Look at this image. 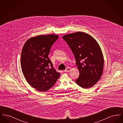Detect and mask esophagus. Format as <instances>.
I'll list each match as a JSON object with an SVG mask.
<instances>
[{"label":"esophagus","instance_id":"obj_1","mask_svg":"<svg viewBox=\"0 0 123 123\" xmlns=\"http://www.w3.org/2000/svg\"><path fill=\"white\" fill-rule=\"evenodd\" d=\"M70 70H71V69H70V68L68 67V68H67V69H66L64 70V72H69L70 71Z\"/></svg>","mask_w":123,"mask_h":123}]
</instances>
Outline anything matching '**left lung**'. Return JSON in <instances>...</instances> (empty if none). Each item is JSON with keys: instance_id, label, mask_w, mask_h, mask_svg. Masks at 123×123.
<instances>
[{"instance_id": "1", "label": "left lung", "mask_w": 123, "mask_h": 123, "mask_svg": "<svg viewBox=\"0 0 123 123\" xmlns=\"http://www.w3.org/2000/svg\"><path fill=\"white\" fill-rule=\"evenodd\" d=\"M62 37L76 59L79 71L76 84L84 88L93 87L101 78L104 64L98 43L92 36L82 32L65 35Z\"/></svg>"}]
</instances>
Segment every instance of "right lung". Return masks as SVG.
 Listing matches in <instances>:
<instances>
[{
  "mask_svg": "<svg viewBox=\"0 0 123 123\" xmlns=\"http://www.w3.org/2000/svg\"><path fill=\"white\" fill-rule=\"evenodd\" d=\"M59 38L55 35L31 37L24 43L21 66L26 81L32 87L46 92L55 84L60 74L53 68L48 58L51 48Z\"/></svg>",
  "mask_w": 123,
  "mask_h": 123,
  "instance_id": "obj_1",
  "label": "right lung"
}]
</instances>
